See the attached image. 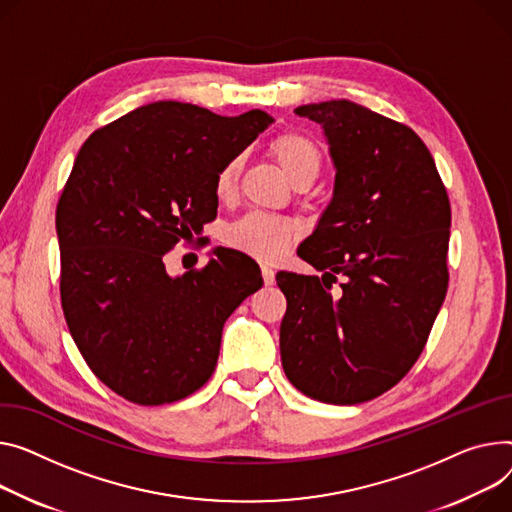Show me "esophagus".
<instances>
[{
	"instance_id": "1",
	"label": "esophagus",
	"mask_w": 512,
	"mask_h": 512,
	"mask_svg": "<svg viewBox=\"0 0 512 512\" xmlns=\"http://www.w3.org/2000/svg\"><path fill=\"white\" fill-rule=\"evenodd\" d=\"M261 276H263L265 286H271V284H274V280H276L274 269H271L269 265H261Z\"/></svg>"
}]
</instances>
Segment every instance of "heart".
Returning a JSON list of instances; mask_svg holds the SVG:
<instances>
[{"label": "heart", "mask_w": 512, "mask_h": 512, "mask_svg": "<svg viewBox=\"0 0 512 512\" xmlns=\"http://www.w3.org/2000/svg\"><path fill=\"white\" fill-rule=\"evenodd\" d=\"M269 154L276 158L282 173L290 179V183L298 181H315L321 170V150L319 146L304 133L288 131L271 140ZM238 158L228 160L214 179V191L218 199H230L236 191L238 183ZM296 238V226L288 220L267 216V214H249L234 222L226 230V241L234 249L249 253L263 261L280 259Z\"/></svg>", "instance_id": "b5f03b06"}]
</instances>
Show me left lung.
<instances>
[{
    "mask_svg": "<svg viewBox=\"0 0 512 512\" xmlns=\"http://www.w3.org/2000/svg\"><path fill=\"white\" fill-rule=\"evenodd\" d=\"M294 113L323 127L335 187L298 249L323 276H276L282 366L306 397L354 405L395 387L428 342L449 288L451 203L414 129L352 100Z\"/></svg>",
    "mask_w": 512,
    "mask_h": 512,
    "instance_id": "obj_1",
    "label": "left lung"
}]
</instances>
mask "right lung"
<instances>
[{
  "mask_svg": "<svg viewBox=\"0 0 512 512\" xmlns=\"http://www.w3.org/2000/svg\"><path fill=\"white\" fill-rule=\"evenodd\" d=\"M274 123L158 100L96 129L57 201L61 306L86 364L140 405L195 393L216 370L224 321L263 286L259 265L218 247L170 278L162 257L218 212L214 179Z\"/></svg>",
  "mask_w": 512,
  "mask_h": 512,
  "instance_id": "add662e5",
  "label": "right lung"
}]
</instances>
